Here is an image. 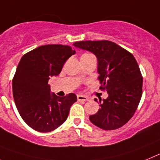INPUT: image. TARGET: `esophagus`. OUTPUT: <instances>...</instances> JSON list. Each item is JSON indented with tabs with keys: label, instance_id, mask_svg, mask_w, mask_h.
Returning <instances> with one entry per match:
<instances>
[{
	"label": "esophagus",
	"instance_id": "1",
	"mask_svg": "<svg viewBox=\"0 0 160 160\" xmlns=\"http://www.w3.org/2000/svg\"><path fill=\"white\" fill-rule=\"evenodd\" d=\"M77 100L79 101H86V100H88V98L82 95H77Z\"/></svg>",
	"mask_w": 160,
	"mask_h": 160
}]
</instances>
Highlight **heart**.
Masks as SVG:
<instances>
[{
    "instance_id": "obj_1",
    "label": "heart",
    "mask_w": 160,
    "mask_h": 160,
    "mask_svg": "<svg viewBox=\"0 0 160 160\" xmlns=\"http://www.w3.org/2000/svg\"><path fill=\"white\" fill-rule=\"evenodd\" d=\"M89 55H92V54H89V53H86V54H83V56H82L81 57H86V56H89Z\"/></svg>"
}]
</instances>
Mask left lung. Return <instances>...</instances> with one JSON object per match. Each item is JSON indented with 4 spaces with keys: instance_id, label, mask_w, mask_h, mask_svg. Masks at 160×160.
Here are the masks:
<instances>
[{
    "instance_id": "8db88e82",
    "label": "left lung",
    "mask_w": 160,
    "mask_h": 160,
    "mask_svg": "<svg viewBox=\"0 0 160 160\" xmlns=\"http://www.w3.org/2000/svg\"><path fill=\"white\" fill-rule=\"evenodd\" d=\"M73 44L96 56L100 89L108 93L106 100H100V108L89 116L90 121L103 130L121 128L135 114L143 93V77L137 61L132 53L110 41H82Z\"/></svg>"
}]
</instances>
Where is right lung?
<instances>
[{
    "mask_svg": "<svg viewBox=\"0 0 160 160\" xmlns=\"http://www.w3.org/2000/svg\"><path fill=\"white\" fill-rule=\"evenodd\" d=\"M76 51L71 46L47 44L25 53L12 79V95L21 118L34 130L48 132L67 119L74 93L60 97L50 94V77L60 74L66 60Z\"/></svg>",
    "mask_w": 160,
    "mask_h": 160,
    "instance_id": "right-lung-1",
    "label": "right lung"
}]
</instances>
